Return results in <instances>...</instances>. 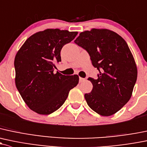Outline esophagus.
<instances>
[{
    "mask_svg": "<svg viewBox=\"0 0 147 147\" xmlns=\"http://www.w3.org/2000/svg\"><path fill=\"white\" fill-rule=\"evenodd\" d=\"M86 80L85 78H80V82H83Z\"/></svg>",
    "mask_w": 147,
    "mask_h": 147,
    "instance_id": "1",
    "label": "esophagus"
}]
</instances>
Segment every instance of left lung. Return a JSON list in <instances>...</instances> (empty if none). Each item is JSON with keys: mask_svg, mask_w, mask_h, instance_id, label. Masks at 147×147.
<instances>
[{"mask_svg": "<svg viewBox=\"0 0 147 147\" xmlns=\"http://www.w3.org/2000/svg\"><path fill=\"white\" fill-rule=\"evenodd\" d=\"M75 43L86 51L98 70L96 80L89 78L93 89L84 94L88 106L103 116L120 111L132 96L137 69L126 41L109 29L81 32Z\"/></svg>", "mask_w": 147, "mask_h": 147, "instance_id": "left-lung-1", "label": "left lung"}]
</instances>
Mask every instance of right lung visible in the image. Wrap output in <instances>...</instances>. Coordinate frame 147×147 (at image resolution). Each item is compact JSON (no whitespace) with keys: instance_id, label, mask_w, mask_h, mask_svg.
Returning <instances> with one entry per match:
<instances>
[{"instance_id":"1","label":"right lung","mask_w":147,"mask_h":147,"mask_svg":"<svg viewBox=\"0 0 147 147\" xmlns=\"http://www.w3.org/2000/svg\"><path fill=\"white\" fill-rule=\"evenodd\" d=\"M78 32L48 29L26 40L15 55V84L31 110L49 115L61 107L70 89L78 85L79 77L56 72L61 61L63 46L72 41Z\"/></svg>"}]
</instances>
